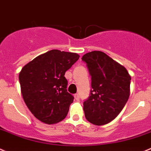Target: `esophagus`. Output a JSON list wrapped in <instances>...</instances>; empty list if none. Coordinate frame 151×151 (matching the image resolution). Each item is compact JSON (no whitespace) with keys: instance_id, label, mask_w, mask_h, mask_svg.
<instances>
[{"instance_id":"obj_1","label":"esophagus","mask_w":151,"mask_h":151,"mask_svg":"<svg viewBox=\"0 0 151 151\" xmlns=\"http://www.w3.org/2000/svg\"><path fill=\"white\" fill-rule=\"evenodd\" d=\"M74 97H75V99L76 100V101H79L80 96H79V95L78 94V93H77V94H75Z\"/></svg>"}]
</instances>
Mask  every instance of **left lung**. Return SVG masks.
Listing matches in <instances>:
<instances>
[{
    "label": "left lung",
    "mask_w": 151,
    "mask_h": 151,
    "mask_svg": "<svg viewBox=\"0 0 151 151\" xmlns=\"http://www.w3.org/2000/svg\"><path fill=\"white\" fill-rule=\"evenodd\" d=\"M86 63L91 76L90 96L84 101L87 121L103 125L113 121L124 108L130 96V75L123 66L101 51L86 53Z\"/></svg>",
    "instance_id": "8db88e82"
}]
</instances>
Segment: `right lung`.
<instances>
[{
	"mask_svg": "<svg viewBox=\"0 0 151 151\" xmlns=\"http://www.w3.org/2000/svg\"><path fill=\"white\" fill-rule=\"evenodd\" d=\"M78 58L76 53L52 50L26 64L19 73L23 99L42 122L55 124L67 116L74 97L67 92L64 75Z\"/></svg>",
	"mask_w": 151,
	"mask_h": 151,
	"instance_id": "add662e5",
	"label": "right lung"
}]
</instances>
